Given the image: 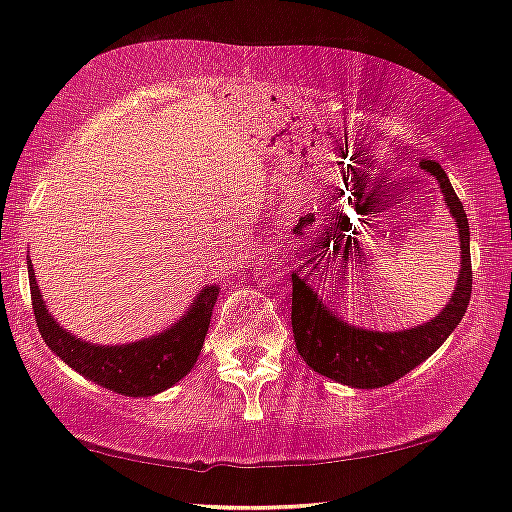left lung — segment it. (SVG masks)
Returning <instances> with one entry per match:
<instances>
[{
	"mask_svg": "<svg viewBox=\"0 0 512 512\" xmlns=\"http://www.w3.org/2000/svg\"><path fill=\"white\" fill-rule=\"evenodd\" d=\"M420 166L437 178L460 235V275L451 301L437 318L401 332L363 330L334 315V308H327L318 292L306 285L301 268L292 273V330L299 356L315 372L353 389H377L401 380L446 342L468 311L472 294L468 216L444 168L427 159H422Z\"/></svg>",
	"mask_w": 512,
	"mask_h": 512,
	"instance_id": "1",
	"label": "left lung"
}]
</instances>
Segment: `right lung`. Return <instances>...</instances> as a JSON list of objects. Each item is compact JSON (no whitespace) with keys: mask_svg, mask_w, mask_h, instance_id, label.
<instances>
[{"mask_svg":"<svg viewBox=\"0 0 512 512\" xmlns=\"http://www.w3.org/2000/svg\"><path fill=\"white\" fill-rule=\"evenodd\" d=\"M30 296L44 344L87 380L123 396H154L180 382L197 363L220 287H204L178 323L156 337L121 346L82 342L47 311L28 258Z\"/></svg>","mask_w":512,"mask_h":512,"instance_id":"1","label":"right lung"}]
</instances>
